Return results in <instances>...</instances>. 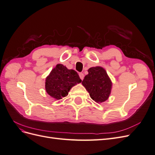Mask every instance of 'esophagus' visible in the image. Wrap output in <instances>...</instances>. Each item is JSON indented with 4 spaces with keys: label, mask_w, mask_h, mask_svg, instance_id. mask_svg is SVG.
I'll return each mask as SVG.
<instances>
[{
    "label": "esophagus",
    "mask_w": 155,
    "mask_h": 155,
    "mask_svg": "<svg viewBox=\"0 0 155 155\" xmlns=\"http://www.w3.org/2000/svg\"><path fill=\"white\" fill-rule=\"evenodd\" d=\"M79 78H80V79H81V80H83V78H84V74L83 73H79Z\"/></svg>",
    "instance_id": "1"
}]
</instances>
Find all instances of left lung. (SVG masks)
I'll return each mask as SVG.
<instances>
[{
	"label": "left lung",
	"instance_id": "obj_1",
	"mask_svg": "<svg viewBox=\"0 0 155 155\" xmlns=\"http://www.w3.org/2000/svg\"><path fill=\"white\" fill-rule=\"evenodd\" d=\"M88 74L82 81L92 99L97 103L106 101L109 97L112 83L105 69L100 67L88 70Z\"/></svg>",
	"mask_w": 155,
	"mask_h": 155
}]
</instances>
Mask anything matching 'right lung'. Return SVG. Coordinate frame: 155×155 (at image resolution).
Wrapping results in <instances>:
<instances>
[{
    "label": "right lung",
    "instance_id": "1",
    "mask_svg": "<svg viewBox=\"0 0 155 155\" xmlns=\"http://www.w3.org/2000/svg\"><path fill=\"white\" fill-rule=\"evenodd\" d=\"M81 79L76 71L68 70L61 64H58L46 78L45 88L48 94L56 100L67 96L70 88Z\"/></svg>",
    "mask_w": 155,
    "mask_h": 155
}]
</instances>
